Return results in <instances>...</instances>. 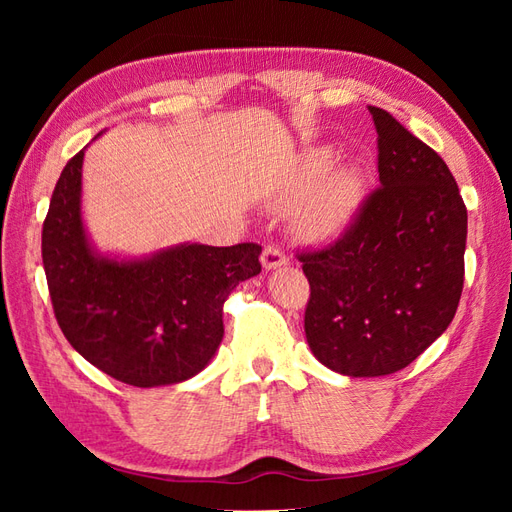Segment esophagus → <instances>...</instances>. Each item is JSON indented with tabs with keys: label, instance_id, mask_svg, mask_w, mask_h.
Instances as JSON below:
<instances>
[{
	"label": "esophagus",
	"instance_id": "esophagus-1",
	"mask_svg": "<svg viewBox=\"0 0 512 512\" xmlns=\"http://www.w3.org/2000/svg\"><path fill=\"white\" fill-rule=\"evenodd\" d=\"M260 262H262V267H265V269H277V267L286 265L288 256L277 245H267L265 250H262Z\"/></svg>",
	"mask_w": 512,
	"mask_h": 512
}]
</instances>
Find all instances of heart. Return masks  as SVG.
<instances>
[{
	"label": "heart",
	"mask_w": 512,
	"mask_h": 512,
	"mask_svg": "<svg viewBox=\"0 0 512 512\" xmlns=\"http://www.w3.org/2000/svg\"><path fill=\"white\" fill-rule=\"evenodd\" d=\"M327 168L329 156L324 151L307 156L282 196V200H292L307 194L294 213V224L305 237L312 239L331 237L342 230L352 218L361 196V179L354 170H335L321 182L319 179L327 173Z\"/></svg>",
	"instance_id": "heart-1"
}]
</instances>
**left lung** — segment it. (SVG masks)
I'll list each match as a JSON object with an SVG mask.
<instances>
[{
    "label": "left lung",
    "instance_id": "1",
    "mask_svg": "<svg viewBox=\"0 0 512 512\" xmlns=\"http://www.w3.org/2000/svg\"><path fill=\"white\" fill-rule=\"evenodd\" d=\"M380 185L344 235L297 254L309 282L305 337L352 378L395 374L446 331L463 290L468 211L446 162L378 106Z\"/></svg>",
    "mask_w": 512,
    "mask_h": 512
}]
</instances>
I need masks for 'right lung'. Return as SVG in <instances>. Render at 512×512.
I'll return each instance as SVG.
<instances>
[{
  "mask_svg": "<svg viewBox=\"0 0 512 512\" xmlns=\"http://www.w3.org/2000/svg\"><path fill=\"white\" fill-rule=\"evenodd\" d=\"M83 156L61 170L42 226L59 329L83 359L119 382L149 389L188 380L218 350L224 301L260 273L262 247L190 243L143 260L98 256L81 220Z\"/></svg>",
  "mask_w": 512,
  "mask_h": 512,
  "instance_id": "obj_1",
  "label": "right lung"
}]
</instances>
